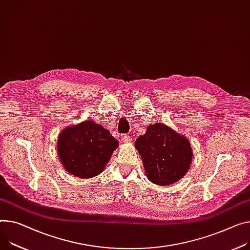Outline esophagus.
Returning <instances> with one entry per match:
<instances>
[{
  "label": "esophagus",
  "mask_w": 250,
  "mask_h": 250,
  "mask_svg": "<svg viewBox=\"0 0 250 250\" xmlns=\"http://www.w3.org/2000/svg\"><path fill=\"white\" fill-rule=\"evenodd\" d=\"M122 140H123L124 143H130L132 141V138L129 135H123L122 136Z\"/></svg>",
  "instance_id": "obj_1"
}]
</instances>
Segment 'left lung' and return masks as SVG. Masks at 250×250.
Returning a JSON list of instances; mask_svg holds the SVG:
<instances>
[{
  "label": "left lung",
  "mask_w": 250,
  "mask_h": 250,
  "mask_svg": "<svg viewBox=\"0 0 250 250\" xmlns=\"http://www.w3.org/2000/svg\"><path fill=\"white\" fill-rule=\"evenodd\" d=\"M145 174L154 184L177 182L188 172L193 152L189 140L163 123L150 124L135 141Z\"/></svg>",
  "instance_id": "8db88e82"
}]
</instances>
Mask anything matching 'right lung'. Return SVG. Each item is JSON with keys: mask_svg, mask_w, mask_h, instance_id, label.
I'll return each mask as SVG.
<instances>
[{"mask_svg": "<svg viewBox=\"0 0 250 250\" xmlns=\"http://www.w3.org/2000/svg\"><path fill=\"white\" fill-rule=\"evenodd\" d=\"M118 146L109 130L86 120L61 131L57 152L68 173L87 179L101 173Z\"/></svg>", "mask_w": 250, "mask_h": 250, "instance_id": "obj_1", "label": "right lung"}]
</instances>
